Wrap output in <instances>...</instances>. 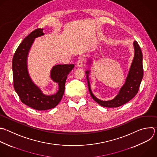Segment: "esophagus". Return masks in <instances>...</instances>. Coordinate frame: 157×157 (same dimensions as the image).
Returning <instances> with one entry per match:
<instances>
[{
  "mask_svg": "<svg viewBox=\"0 0 157 157\" xmlns=\"http://www.w3.org/2000/svg\"><path fill=\"white\" fill-rule=\"evenodd\" d=\"M83 63H84L83 59H82V58H79V59H78V60L77 61V62H76V65H77V67H82Z\"/></svg>",
  "mask_w": 157,
  "mask_h": 157,
  "instance_id": "1",
  "label": "esophagus"
}]
</instances>
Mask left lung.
Segmentation results:
<instances>
[{
	"instance_id": "obj_1",
	"label": "left lung",
	"mask_w": 157,
	"mask_h": 157,
	"mask_svg": "<svg viewBox=\"0 0 157 157\" xmlns=\"http://www.w3.org/2000/svg\"><path fill=\"white\" fill-rule=\"evenodd\" d=\"M133 45L134 47V57L129 71L128 75L126 79V82L121 88L118 94L113 99L109 101H103L95 97L92 93L90 87L88 78L89 71H86L90 94L92 98L101 106L109 108L118 107L129 101L137 94L144 75L142 54L137 41L134 42ZM88 62H89V63H91L90 60H89Z\"/></svg>"
}]
</instances>
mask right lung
I'll return each instance as SVG.
<instances>
[{"label": "right lung", "mask_w": 157, "mask_h": 157, "mask_svg": "<svg viewBox=\"0 0 157 157\" xmlns=\"http://www.w3.org/2000/svg\"><path fill=\"white\" fill-rule=\"evenodd\" d=\"M43 29L38 28L27 36L16 50L12 60L14 89L21 101L37 110H46L56 107L62 100L65 84L69 73L75 65H57L52 68L51 79L58 83L59 90L54 95L44 94L31 79L27 69V57L34 39L44 35Z\"/></svg>", "instance_id": "add662e5"}]
</instances>
